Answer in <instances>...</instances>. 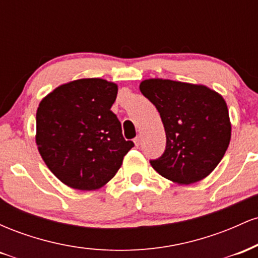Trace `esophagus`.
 <instances>
[{
	"instance_id": "esophagus-1",
	"label": "esophagus",
	"mask_w": 258,
	"mask_h": 258,
	"mask_svg": "<svg viewBox=\"0 0 258 258\" xmlns=\"http://www.w3.org/2000/svg\"><path fill=\"white\" fill-rule=\"evenodd\" d=\"M133 142H135V146L136 147H139V144H141V137H139V136H137V137L133 139Z\"/></svg>"
}]
</instances>
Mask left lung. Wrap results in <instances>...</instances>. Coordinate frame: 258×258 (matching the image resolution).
Returning a JSON list of instances; mask_svg holds the SVG:
<instances>
[{
	"mask_svg": "<svg viewBox=\"0 0 258 258\" xmlns=\"http://www.w3.org/2000/svg\"><path fill=\"white\" fill-rule=\"evenodd\" d=\"M139 90L156 106L166 132V149L152 160L154 170L184 185L209 176L230 142L232 123L227 103L204 85L148 79Z\"/></svg>",
	"mask_w": 258,
	"mask_h": 258,
	"instance_id": "left-lung-1",
	"label": "left lung"
}]
</instances>
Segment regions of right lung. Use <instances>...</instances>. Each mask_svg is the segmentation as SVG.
<instances>
[{"label":"right lung","instance_id":"1","mask_svg":"<svg viewBox=\"0 0 258 258\" xmlns=\"http://www.w3.org/2000/svg\"><path fill=\"white\" fill-rule=\"evenodd\" d=\"M116 96L114 82L80 79L58 86L38 104L37 149L51 172L70 188L104 186L135 146L125 141L110 110Z\"/></svg>","mask_w":258,"mask_h":258}]
</instances>
